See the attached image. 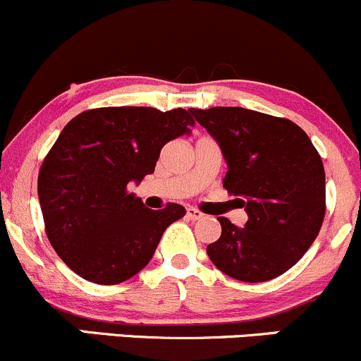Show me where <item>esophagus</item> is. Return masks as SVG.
<instances>
[{
    "label": "esophagus",
    "instance_id": "obj_1",
    "mask_svg": "<svg viewBox=\"0 0 361 361\" xmlns=\"http://www.w3.org/2000/svg\"><path fill=\"white\" fill-rule=\"evenodd\" d=\"M188 218H189V220H201V218H204V214H202L200 209L189 206V208H188Z\"/></svg>",
    "mask_w": 361,
    "mask_h": 361
}]
</instances>
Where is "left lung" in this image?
<instances>
[{
  "label": "left lung",
  "mask_w": 361,
  "mask_h": 361,
  "mask_svg": "<svg viewBox=\"0 0 361 361\" xmlns=\"http://www.w3.org/2000/svg\"><path fill=\"white\" fill-rule=\"evenodd\" d=\"M220 145L228 164L224 188L240 196L238 228L220 216L221 235L206 247L218 269L238 281H268L288 271L314 244L326 214L321 155L300 126L242 107L189 109Z\"/></svg>",
  "instance_id": "left-lung-1"
}]
</instances>
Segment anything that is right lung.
<instances>
[{"instance_id": "obj_1", "label": "right lung", "mask_w": 361, "mask_h": 361, "mask_svg": "<svg viewBox=\"0 0 361 361\" xmlns=\"http://www.w3.org/2000/svg\"><path fill=\"white\" fill-rule=\"evenodd\" d=\"M184 109L100 107L73 117L39 170L37 191L46 235L78 276L117 285L155 254L165 228L185 214L169 202L148 209L129 182L153 173L161 148L189 133Z\"/></svg>"}]
</instances>
